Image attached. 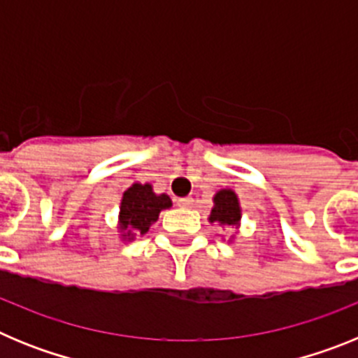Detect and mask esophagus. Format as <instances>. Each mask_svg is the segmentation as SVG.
<instances>
[{
    "label": "esophagus",
    "instance_id": "1",
    "mask_svg": "<svg viewBox=\"0 0 358 358\" xmlns=\"http://www.w3.org/2000/svg\"><path fill=\"white\" fill-rule=\"evenodd\" d=\"M177 206H181V208H192V206H194V199H192V197L177 199Z\"/></svg>",
    "mask_w": 358,
    "mask_h": 358
}]
</instances>
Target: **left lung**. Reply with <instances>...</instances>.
Returning <instances> with one entry per match:
<instances>
[{
  "instance_id": "left-lung-1",
  "label": "left lung",
  "mask_w": 358,
  "mask_h": 358,
  "mask_svg": "<svg viewBox=\"0 0 358 358\" xmlns=\"http://www.w3.org/2000/svg\"><path fill=\"white\" fill-rule=\"evenodd\" d=\"M211 224H217L220 227H235L238 229L240 220H242V208H240L238 195L235 189L222 188L213 195V208L208 217ZM235 235L231 236L229 242H233Z\"/></svg>"
}]
</instances>
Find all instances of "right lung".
Returning <instances> with one entry per match:
<instances>
[{"label": "right lung", "instance_id": "right-lung-1", "mask_svg": "<svg viewBox=\"0 0 358 358\" xmlns=\"http://www.w3.org/2000/svg\"><path fill=\"white\" fill-rule=\"evenodd\" d=\"M172 208V199L166 194H156L150 182H134L122 195L118 213V233L122 242H132L147 235L157 222L163 210Z\"/></svg>", "mask_w": 358, "mask_h": 358}]
</instances>
